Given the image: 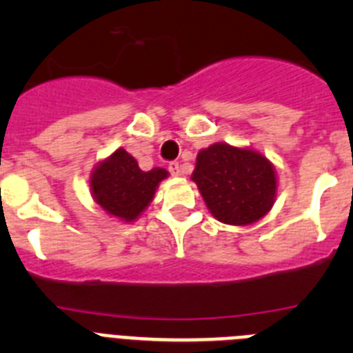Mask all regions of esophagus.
I'll list each match as a JSON object with an SVG mask.
<instances>
[{
	"label": "esophagus",
	"instance_id": "34e87169",
	"mask_svg": "<svg viewBox=\"0 0 353 353\" xmlns=\"http://www.w3.org/2000/svg\"><path fill=\"white\" fill-rule=\"evenodd\" d=\"M168 170H170V173L173 174V176H180V174H182V170H180V164L176 161H171L170 164H168Z\"/></svg>",
	"mask_w": 353,
	"mask_h": 353
}]
</instances>
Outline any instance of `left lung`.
I'll return each mask as SVG.
<instances>
[{"mask_svg":"<svg viewBox=\"0 0 353 353\" xmlns=\"http://www.w3.org/2000/svg\"><path fill=\"white\" fill-rule=\"evenodd\" d=\"M191 179L212 215L224 224L256 223L276 199L274 166L251 148L215 143L201 150Z\"/></svg>","mask_w":353,"mask_h":353,"instance_id":"8db88e82","label":"left lung"}]
</instances>
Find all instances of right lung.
<instances>
[{
	"label": "right lung",
	"instance_id": "obj_1",
	"mask_svg": "<svg viewBox=\"0 0 353 353\" xmlns=\"http://www.w3.org/2000/svg\"><path fill=\"white\" fill-rule=\"evenodd\" d=\"M166 176L168 171L162 168L141 171L132 155L118 148L95 168L90 187L97 203L109 215L130 223L148 207L155 189Z\"/></svg>",
	"mask_w": 353,
	"mask_h": 353
}]
</instances>
